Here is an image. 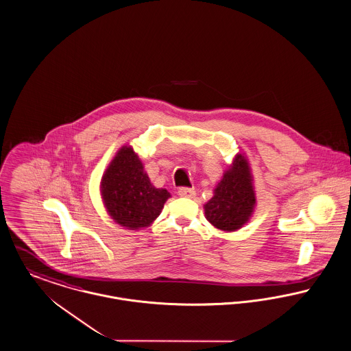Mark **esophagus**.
<instances>
[{"label": "esophagus", "mask_w": 351, "mask_h": 351, "mask_svg": "<svg viewBox=\"0 0 351 351\" xmlns=\"http://www.w3.org/2000/svg\"><path fill=\"white\" fill-rule=\"evenodd\" d=\"M178 193H179V196H182V197H193V196H195V189L182 187V189H179Z\"/></svg>", "instance_id": "esophagus-1"}]
</instances>
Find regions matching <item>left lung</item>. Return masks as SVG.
Instances as JSON below:
<instances>
[{"instance_id":"obj_1","label":"left lung","mask_w":351,"mask_h":351,"mask_svg":"<svg viewBox=\"0 0 351 351\" xmlns=\"http://www.w3.org/2000/svg\"><path fill=\"white\" fill-rule=\"evenodd\" d=\"M255 203L251 169L239 154L217 183L214 196L204 204L206 217L221 231H237L252 215Z\"/></svg>"}]
</instances>
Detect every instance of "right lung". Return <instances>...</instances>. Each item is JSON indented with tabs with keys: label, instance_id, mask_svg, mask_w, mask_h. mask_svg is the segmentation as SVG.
I'll use <instances>...</instances> for the list:
<instances>
[{
	"label": "right lung",
	"instance_id": "1",
	"mask_svg": "<svg viewBox=\"0 0 351 351\" xmlns=\"http://www.w3.org/2000/svg\"><path fill=\"white\" fill-rule=\"evenodd\" d=\"M101 196L112 219L128 230L148 227L171 196L152 186L132 147H121L103 175Z\"/></svg>",
	"mask_w": 351,
	"mask_h": 351
}]
</instances>
